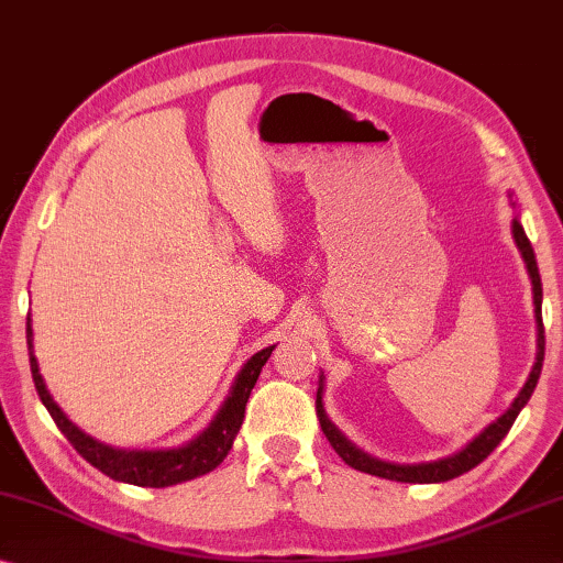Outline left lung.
I'll list each match as a JSON object with an SVG mask.
<instances>
[{
	"instance_id": "1",
	"label": "left lung",
	"mask_w": 563,
	"mask_h": 563,
	"mask_svg": "<svg viewBox=\"0 0 563 563\" xmlns=\"http://www.w3.org/2000/svg\"><path fill=\"white\" fill-rule=\"evenodd\" d=\"M511 235H514L516 247H519V253L523 257L526 271H529L531 292H533V318H537V361H533V368L529 373V378H526L523 388L519 390V396L514 398V404L508 406L504 416H498L494 423H488L484 431H481L474 441H468L466 445H463L459 453H451V456L439 459V461H428V463H394V461H383V459L371 456V453H365L351 439H347L341 428L330 421L325 413V404H323L325 376H320L318 396H316L318 421H320V428H323L325 439L330 441V445H333L338 456H341L347 466H353L355 471H363V474H371V476L400 481V484H441V481H451L461 474H466V471H471V468H476L478 463L488 459V453L504 441V435L511 431L516 416H519L521 408L529 404L533 388H537L539 376H541V365H543V345H547V338H543V323H541V300H543L541 275H539L537 255H533L529 238H526V233H523L519 216H514V220H511Z\"/></svg>"
}]
</instances>
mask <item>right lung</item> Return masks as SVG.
<instances>
[{
  "label": "right lung",
  "instance_id": "add662e5",
  "mask_svg": "<svg viewBox=\"0 0 563 563\" xmlns=\"http://www.w3.org/2000/svg\"><path fill=\"white\" fill-rule=\"evenodd\" d=\"M26 351H30V368L34 378V388H37L40 400L44 408L49 410V416L55 418V423L62 433L67 435V441L75 445L79 456L87 463H92L97 471H102L104 476L122 484L132 486H147V488H165L183 484V481L198 478L210 474L212 468H218L225 461L228 451L233 449V441L243 426L245 418V404L250 398L257 376H261L263 365L271 358L275 345H267L263 351H257L250 358L240 373L235 376L233 388L225 398V404L212 418L210 426L205 428L200 435H195L190 443L177 445V449H155V451H137V449H114L102 441L92 439L85 433L82 428L69 421L65 410H62L55 398L44 386V378L40 373V363L34 358V333H32V318H26Z\"/></svg>",
  "mask_w": 563,
  "mask_h": 563
}]
</instances>
